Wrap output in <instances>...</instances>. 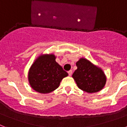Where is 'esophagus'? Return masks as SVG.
Wrapping results in <instances>:
<instances>
[{"instance_id":"34e87169","label":"esophagus","mask_w":127,"mask_h":127,"mask_svg":"<svg viewBox=\"0 0 127 127\" xmlns=\"http://www.w3.org/2000/svg\"><path fill=\"white\" fill-rule=\"evenodd\" d=\"M68 75H70V76H71V75H72V70H70V71H68Z\"/></svg>"}]
</instances>
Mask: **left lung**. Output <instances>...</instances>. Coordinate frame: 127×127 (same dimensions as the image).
<instances>
[{
	"instance_id": "8db88e82",
	"label": "left lung",
	"mask_w": 127,
	"mask_h": 127,
	"mask_svg": "<svg viewBox=\"0 0 127 127\" xmlns=\"http://www.w3.org/2000/svg\"><path fill=\"white\" fill-rule=\"evenodd\" d=\"M76 66L77 69L73 72L72 77L79 88L87 93H95L103 89L106 77L101 68L85 58L80 59Z\"/></svg>"
}]
</instances>
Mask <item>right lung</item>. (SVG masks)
Segmentation results:
<instances>
[{"label": "right lung", "instance_id": "obj_1", "mask_svg": "<svg viewBox=\"0 0 127 127\" xmlns=\"http://www.w3.org/2000/svg\"><path fill=\"white\" fill-rule=\"evenodd\" d=\"M54 54L40 55L34 61L28 72L31 87L40 94L50 93L57 89L68 73L55 61Z\"/></svg>", "mask_w": 127, "mask_h": 127}]
</instances>
